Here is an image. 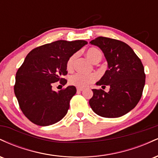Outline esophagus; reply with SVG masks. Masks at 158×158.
<instances>
[{
    "mask_svg": "<svg viewBox=\"0 0 158 158\" xmlns=\"http://www.w3.org/2000/svg\"><path fill=\"white\" fill-rule=\"evenodd\" d=\"M84 90V88H77V91H82Z\"/></svg>",
    "mask_w": 158,
    "mask_h": 158,
    "instance_id": "obj_1",
    "label": "esophagus"
}]
</instances>
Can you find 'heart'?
I'll return each mask as SVG.
<instances>
[{"mask_svg":"<svg viewBox=\"0 0 158 158\" xmlns=\"http://www.w3.org/2000/svg\"><path fill=\"white\" fill-rule=\"evenodd\" d=\"M86 55L94 64L99 62L102 59L103 54L102 51L96 48H90L86 51ZM77 57V53H74L68 59L66 63L67 69L69 70L73 68L74 61ZM97 79V75L94 73L85 74L81 73H76L71 75L69 78V82L70 85H75L79 88H85L93 83Z\"/></svg>","mask_w":158,"mask_h":158,"instance_id":"heart-1","label":"heart"}]
</instances>
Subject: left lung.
Instances as JSON below:
<instances>
[{"label": "left lung", "mask_w": 158, "mask_h": 158, "mask_svg": "<svg viewBox=\"0 0 158 158\" xmlns=\"http://www.w3.org/2000/svg\"><path fill=\"white\" fill-rule=\"evenodd\" d=\"M90 43L102 50L108 64V70L97 85L110 86L107 93L102 89L92 90L90 108L102 117H122L133 109L142 97L146 81L143 65L123 41L99 36Z\"/></svg>", "instance_id": "obj_1"}]
</instances>
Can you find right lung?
<instances>
[{
    "mask_svg": "<svg viewBox=\"0 0 158 158\" xmlns=\"http://www.w3.org/2000/svg\"><path fill=\"white\" fill-rule=\"evenodd\" d=\"M87 44L83 40H59L29 52L16 73L14 85L20 108L29 120L47 126L66 115L77 88L68 86L56 92L52 85L57 81L61 85L66 84L63 77L68 74L67 61Z\"/></svg>",
    "mask_w": 158,
    "mask_h": 158,
    "instance_id": "1",
    "label": "right lung"
}]
</instances>
